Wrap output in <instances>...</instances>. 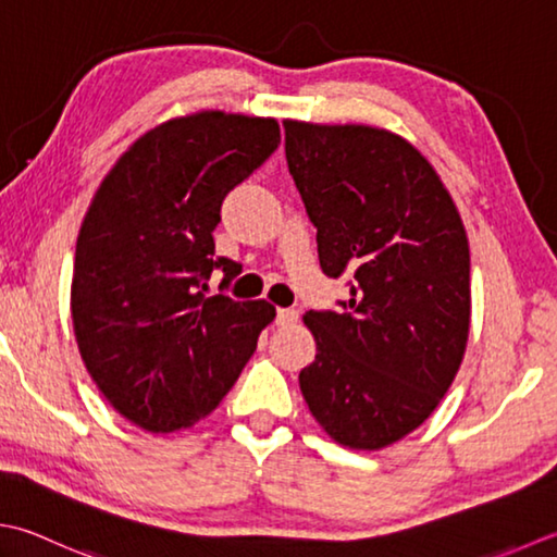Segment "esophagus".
<instances>
[{
	"label": "esophagus",
	"mask_w": 557,
	"mask_h": 557,
	"mask_svg": "<svg viewBox=\"0 0 557 557\" xmlns=\"http://www.w3.org/2000/svg\"><path fill=\"white\" fill-rule=\"evenodd\" d=\"M299 321L297 309H277V325H292Z\"/></svg>",
	"instance_id": "obj_1"
}]
</instances>
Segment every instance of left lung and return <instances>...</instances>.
<instances>
[{
	"mask_svg": "<svg viewBox=\"0 0 557 557\" xmlns=\"http://www.w3.org/2000/svg\"><path fill=\"white\" fill-rule=\"evenodd\" d=\"M285 154L321 270L350 277L341 311H309L299 386L331 440L379 451L440 406L471 329L468 236L440 173L372 125L285 120Z\"/></svg>",
	"mask_w": 557,
	"mask_h": 557,
	"instance_id": "1",
	"label": "left lung"
}]
</instances>
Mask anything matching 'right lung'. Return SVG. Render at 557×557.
<instances>
[{
  "label": "right lung",
  "instance_id": "right-lung-1",
  "mask_svg": "<svg viewBox=\"0 0 557 557\" xmlns=\"http://www.w3.org/2000/svg\"><path fill=\"white\" fill-rule=\"evenodd\" d=\"M280 145L275 117L200 111L147 129L106 173L76 238L72 323L106 400L147 432L210 416L275 319L265 299L207 297L228 190Z\"/></svg>",
  "mask_w": 557,
  "mask_h": 557
}]
</instances>
